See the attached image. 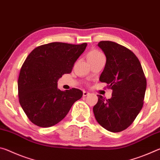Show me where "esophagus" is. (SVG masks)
Listing matches in <instances>:
<instances>
[{
	"instance_id": "esophagus-1",
	"label": "esophagus",
	"mask_w": 160,
	"mask_h": 160,
	"mask_svg": "<svg viewBox=\"0 0 160 160\" xmlns=\"http://www.w3.org/2000/svg\"><path fill=\"white\" fill-rule=\"evenodd\" d=\"M89 94H90V92H88L83 91V97H86V96H88Z\"/></svg>"
}]
</instances>
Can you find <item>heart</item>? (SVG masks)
<instances>
[{
	"label": "heart",
	"mask_w": 160,
	"mask_h": 160,
	"mask_svg": "<svg viewBox=\"0 0 160 160\" xmlns=\"http://www.w3.org/2000/svg\"><path fill=\"white\" fill-rule=\"evenodd\" d=\"M104 56L103 53L100 52L98 50H92L89 52L88 54V60H92V59H95L100 57V56Z\"/></svg>",
	"instance_id": "obj_1"
}]
</instances>
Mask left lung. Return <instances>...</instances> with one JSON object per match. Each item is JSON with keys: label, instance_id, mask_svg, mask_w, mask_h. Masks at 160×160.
<instances>
[{"label": "left lung", "instance_id": "obj_1", "mask_svg": "<svg viewBox=\"0 0 160 160\" xmlns=\"http://www.w3.org/2000/svg\"><path fill=\"white\" fill-rule=\"evenodd\" d=\"M98 47L107 58L99 80L108 84L112 96L106 99L97 95L94 114L103 128L121 132L131 125L142 109L146 78L138 58L128 48L110 41L100 42Z\"/></svg>", "mask_w": 160, "mask_h": 160}]
</instances>
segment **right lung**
I'll return each instance as SVG.
<instances>
[{"label": "right lung", "instance_id": "right-lung-1", "mask_svg": "<svg viewBox=\"0 0 160 160\" xmlns=\"http://www.w3.org/2000/svg\"><path fill=\"white\" fill-rule=\"evenodd\" d=\"M87 45L49 43L35 48L27 57L18 78L19 102L35 125L43 128L56 125L82 97L79 89L61 91L57 82L63 74L71 72Z\"/></svg>", "mask_w": 160, "mask_h": 160}]
</instances>
